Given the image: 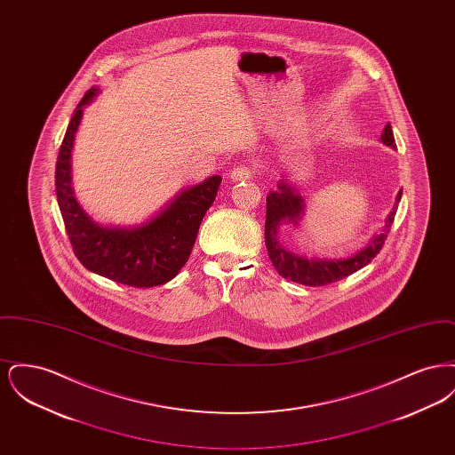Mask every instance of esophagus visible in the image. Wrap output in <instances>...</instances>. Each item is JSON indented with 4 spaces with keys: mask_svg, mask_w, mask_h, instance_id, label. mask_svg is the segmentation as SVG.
<instances>
[{
    "mask_svg": "<svg viewBox=\"0 0 455 455\" xmlns=\"http://www.w3.org/2000/svg\"><path fill=\"white\" fill-rule=\"evenodd\" d=\"M252 173H254V171H252L251 167H237V169H234V171L230 172V179H232L234 182H242V180L252 179Z\"/></svg>",
    "mask_w": 455,
    "mask_h": 455,
    "instance_id": "34e87169",
    "label": "esophagus"
}]
</instances>
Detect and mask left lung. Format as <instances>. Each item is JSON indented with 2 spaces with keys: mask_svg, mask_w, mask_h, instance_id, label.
Returning <instances> with one entry per match:
<instances>
[{
  "mask_svg": "<svg viewBox=\"0 0 455 455\" xmlns=\"http://www.w3.org/2000/svg\"><path fill=\"white\" fill-rule=\"evenodd\" d=\"M380 141L395 150V141H394L390 123H387L382 131ZM401 196L403 191H399L395 196V204L386 220L384 228L379 234H375L368 242V245H365L360 252L349 258H339V259L307 258L286 249L280 238V228L283 225L297 227L305 215L303 196L297 189V186L291 184V180H288L283 175L282 180L278 182V189L269 191V195L266 197L264 238H266V249H267L269 259L273 262L275 269L278 271V275L290 282L300 283L305 286H321L327 283L339 282L349 275L356 273L358 269L365 267L368 262L380 252L389 234L390 225L395 217V210L401 201Z\"/></svg>",
  "mask_w": 455,
  "mask_h": 455,
  "instance_id": "8db88e82",
  "label": "left lung"
}]
</instances>
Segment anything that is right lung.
<instances>
[{"instance_id": "right-lung-1", "label": "right lung", "mask_w": 455, "mask_h": 455, "mask_svg": "<svg viewBox=\"0 0 455 455\" xmlns=\"http://www.w3.org/2000/svg\"><path fill=\"white\" fill-rule=\"evenodd\" d=\"M100 93L92 88L68 124L58 162L56 195L73 252L88 271L128 286L150 288L171 282L195 247L203 217L213 204L220 175L180 189L152 218L136 225H102L88 215L71 186V152L84 108Z\"/></svg>"}]
</instances>
